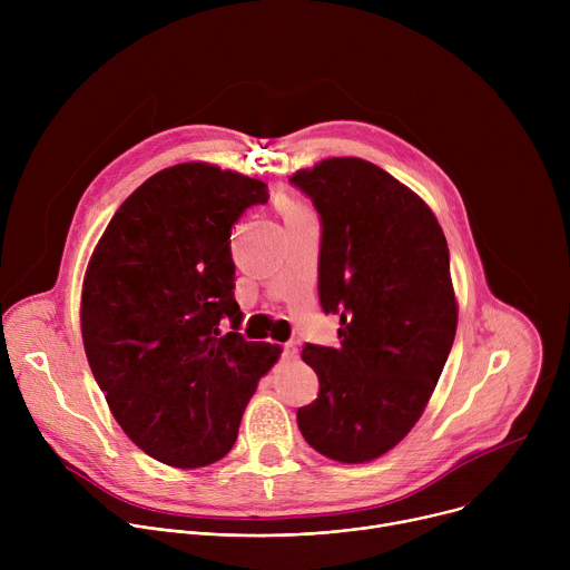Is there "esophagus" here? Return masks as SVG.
Returning a JSON list of instances; mask_svg holds the SVG:
<instances>
[{
	"mask_svg": "<svg viewBox=\"0 0 570 570\" xmlns=\"http://www.w3.org/2000/svg\"><path fill=\"white\" fill-rule=\"evenodd\" d=\"M284 358H288V361H293V358H297V343L295 341H288V343H284Z\"/></svg>",
	"mask_w": 570,
	"mask_h": 570,
	"instance_id": "34e87169",
	"label": "esophagus"
}]
</instances>
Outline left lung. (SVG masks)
Wrapping results in <instances>:
<instances>
[{
  "label": "left lung",
  "mask_w": 570,
  "mask_h": 570,
  "mask_svg": "<svg viewBox=\"0 0 570 570\" xmlns=\"http://www.w3.org/2000/svg\"><path fill=\"white\" fill-rule=\"evenodd\" d=\"M291 185L320 216V306L341 315L338 347L302 350L320 390L297 426L322 455L370 462L409 435L449 358V246L424 200L365 159H324Z\"/></svg>",
  "instance_id": "obj_1"
}]
</instances>
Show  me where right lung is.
<instances>
[{
	"label": "right lung",
	"mask_w": 570,
	"mask_h": 570,
	"mask_svg": "<svg viewBox=\"0 0 570 570\" xmlns=\"http://www.w3.org/2000/svg\"><path fill=\"white\" fill-rule=\"evenodd\" d=\"M264 203L262 180L178 165L124 200L90 259L80 330L92 374L124 433L165 464L198 469L229 453L279 356L238 334L234 299L232 227Z\"/></svg>",
	"instance_id": "obj_1"
}]
</instances>
